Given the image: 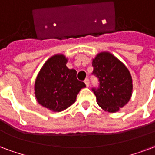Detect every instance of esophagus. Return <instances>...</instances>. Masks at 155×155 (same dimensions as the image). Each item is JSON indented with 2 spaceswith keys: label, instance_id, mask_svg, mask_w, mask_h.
I'll use <instances>...</instances> for the list:
<instances>
[{
  "label": "esophagus",
  "instance_id": "esophagus-1",
  "mask_svg": "<svg viewBox=\"0 0 155 155\" xmlns=\"http://www.w3.org/2000/svg\"><path fill=\"white\" fill-rule=\"evenodd\" d=\"M85 83H86V86H90V80H89L88 78H86L85 79Z\"/></svg>",
  "mask_w": 155,
  "mask_h": 155
}]
</instances>
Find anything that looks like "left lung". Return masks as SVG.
I'll use <instances>...</instances> for the list:
<instances>
[{
  "mask_svg": "<svg viewBox=\"0 0 155 155\" xmlns=\"http://www.w3.org/2000/svg\"><path fill=\"white\" fill-rule=\"evenodd\" d=\"M92 75L98 86L92 88L102 108L116 112L129 101L132 95V78L126 67L108 52H102L93 60Z\"/></svg>",
  "mask_w": 155,
  "mask_h": 155,
  "instance_id": "8db88e82",
  "label": "left lung"
}]
</instances>
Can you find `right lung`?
Returning <instances> with one entry per match:
<instances>
[{"instance_id":"1","label":"right lung","mask_w":155,"mask_h":155,"mask_svg":"<svg viewBox=\"0 0 155 155\" xmlns=\"http://www.w3.org/2000/svg\"><path fill=\"white\" fill-rule=\"evenodd\" d=\"M66 62L63 55L48 59L35 83L37 101L53 111H61L71 106L80 90L86 86L83 81L78 80L75 69H68Z\"/></svg>"}]
</instances>
